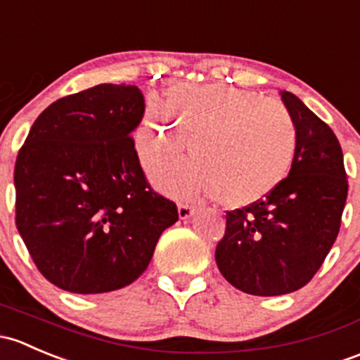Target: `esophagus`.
I'll return each instance as SVG.
<instances>
[{
  "mask_svg": "<svg viewBox=\"0 0 360 360\" xmlns=\"http://www.w3.org/2000/svg\"><path fill=\"white\" fill-rule=\"evenodd\" d=\"M194 214V206L184 205V202H179V217L181 220H188V218Z\"/></svg>",
  "mask_w": 360,
  "mask_h": 360,
  "instance_id": "1",
  "label": "esophagus"
}]
</instances>
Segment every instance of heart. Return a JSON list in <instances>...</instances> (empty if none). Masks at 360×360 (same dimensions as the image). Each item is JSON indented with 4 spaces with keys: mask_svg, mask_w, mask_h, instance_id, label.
Wrapping results in <instances>:
<instances>
[{
    "mask_svg": "<svg viewBox=\"0 0 360 360\" xmlns=\"http://www.w3.org/2000/svg\"><path fill=\"white\" fill-rule=\"evenodd\" d=\"M195 140L198 159L153 168L154 184L175 198L217 195L250 206L276 191L295 162L298 131L281 103L227 84H176L166 102L150 97L135 146L146 165L179 155Z\"/></svg>",
    "mask_w": 360,
    "mask_h": 360,
    "instance_id": "obj_1",
    "label": "heart"
}]
</instances>
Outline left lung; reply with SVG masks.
Returning a JSON list of instances; mask_svg holds the SVG:
<instances>
[{"instance_id":"8db88e82","label":"left lung","mask_w":360,"mask_h":360,"mask_svg":"<svg viewBox=\"0 0 360 360\" xmlns=\"http://www.w3.org/2000/svg\"><path fill=\"white\" fill-rule=\"evenodd\" d=\"M279 95L298 131L291 172L266 198L227 211L214 251L221 276L255 296L286 295L316 276L338 237L348 192L333 129L296 95Z\"/></svg>"}]
</instances>
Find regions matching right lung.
<instances>
[{
	"mask_svg": "<svg viewBox=\"0 0 360 360\" xmlns=\"http://www.w3.org/2000/svg\"><path fill=\"white\" fill-rule=\"evenodd\" d=\"M146 110L133 84H97L48 105L15 162V221L39 272L64 291L128 286L179 220L155 194L131 133Z\"/></svg>",
	"mask_w": 360,
	"mask_h": 360,
	"instance_id": "obj_1",
	"label": "right lung"
}]
</instances>
